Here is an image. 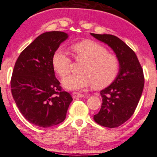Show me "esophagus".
<instances>
[{
	"label": "esophagus",
	"instance_id": "obj_1",
	"mask_svg": "<svg viewBox=\"0 0 157 157\" xmlns=\"http://www.w3.org/2000/svg\"><path fill=\"white\" fill-rule=\"evenodd\" d=\"M72 96H73V98H83L84 96V95L78 93H72Z\"/></svg>",
	"mask_w": 157,
	"mask_h": 157
}]
</instances>
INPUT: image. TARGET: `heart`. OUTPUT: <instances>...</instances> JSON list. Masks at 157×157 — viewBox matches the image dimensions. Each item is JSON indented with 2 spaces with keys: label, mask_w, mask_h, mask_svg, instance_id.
<instances>
[{
  "label": "heart",
  "mask_w": 157,
  "mask_h": 157,
  "mask_svg": "<svg viewBox=\"0 0 157 157\" xmlns=\"http://www.w3.org/2000/svg\"><path fill=\"white\" fill-rule=\"evenodd\" d=\"M75 61L84 62L76 75H71L62 80L66 89L80 90L93 85L95 89H103L112 84L120 71V62L115 55L93 40H84L71 46ZM53 69L60 77L69 73L71 59L63 50L58 49L52 56Z\"/></svg>",
  "instance_id": "heart-1"
}]
</instances>
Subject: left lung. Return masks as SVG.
I'll use <instances>...</instances> for the list:
<instances>
[{
    "label": "left lung",
    "instance_id": "8db88e82",
    "mask_svg": "<svg viewBox=\"0 0 157 157\" xmlns=\"http://www.w3.org/2000/svg\"><path fill=\"white\" fill-rule=\"evenodd\" d=\"M91 35L107 44L120 62L117 78L101 91L102 105L98 113L94 115L98 124L116 128L128 121L137 108L144 87L143 68L134 51L121 39L112 34Z\"/></svg>",
    "mask_w": 157,
    "mask_h": 157
}]
</instances>
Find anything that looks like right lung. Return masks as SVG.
Segmentation results:
<instances>
[{
    "label": "right lung",
    "instance_id": "add662e5",
    "mask_svg": "<svg viewBox=\"0 0 157 157\" xmlns=\"http://www.w3.org/2000/svg\"><path fill=\"white\" fill-rule=\"evenodd\" d=\"M68 37L62 31H48L37 36L22 51L11 78L13 98L23 117L42 128L63 122L73 101L55 76L53 53Z\"/></svg>",
    "mask_w": 157,
    "mask_h": 157
}]
</instances>
